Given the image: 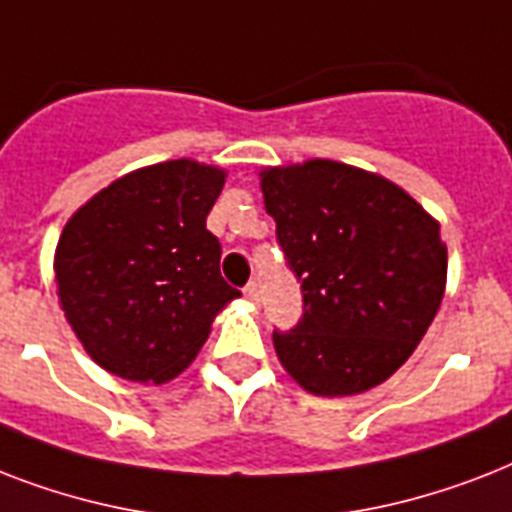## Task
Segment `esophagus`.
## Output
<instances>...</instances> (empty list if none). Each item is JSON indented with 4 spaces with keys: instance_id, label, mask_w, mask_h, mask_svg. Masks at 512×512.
I'll return each mask as SVG.
<instances>
[{
    "instance_id": "esophagus-1",
    "label": "esophagus",
    "mask_w": 512,
    "mask_h": 512,
    "mask_svg": "<svg viewBox=\"0 0 512 512\" xmlns=\"http://www.w3.org/2000/svg\"><path fill=\"white\" fill-rule=\"evenodd\" d=\"M244 297H247L249 303H257V300H260V287H257V281H249L247 287H244Z\"/></svg>"
}]
</instances>
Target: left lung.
<instances>
[{"label":"left lung","mask_w":512,"mask_h":512,"mask_svg":"<svg viewBox=\"0 0 512 512\" xmlns=\"http://www.w3.org/2000/svg\"><path fill=\"white\" fill-rule=\"evenodd\" d=\"M260 188L303 289V319L273 332L281 366L313 396L372 390L441 308V225L388 177L332 159L265 167Z\"/></svg>","instance_id":"1"}]
</instances>
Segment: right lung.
Segmentation results:
<instances>
[{"label":"right lung","mask_w":512,"mask_h":512,"mask_svg":"<svg viewBox=\"0 0 512 512\" xmlns=\"http://www.w3.org/2000/svg\"><path fill=\"white\" fill-rule=\"evenodd\" d=\"M225 170L193 159L122 175L68 217L55 247L60 308L87 356L132 382H170L241 295L220 276L207 215Z\"/></svg>","instance_id":"1"}]
</instances>
